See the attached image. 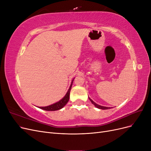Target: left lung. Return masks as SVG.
Wrapping results in <instances>:
<instances>
[{"mask_svg":"<svg viewBox=\"0 0 151 151\" xmlns=\"http://www.w3.org/2000/svg\"><path fill=\"white\" fill-rule=\"evenodd\" d=\"M89 100L91 101V102L92 103V104H93L96 107L98 108H99V109H110V108H111V107H106V106H101V105H99V104H98L96 103L95 102H94V101H93V100L91 99V98H89Z\"/></svg>","mask_w":151,"mask_h":151,"instance_id":"1","label":"left lung"}]
</instances>
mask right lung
I'll use <instances>...</instances> for the list:
<instances>
[{"label":"right lung","instance_id":"obj_1","mask_svg":"<svg viewBox=\"0 0 151 151\" xmlns=\"http://www.w3.org/2000/svg\"><path fill=\"white\" fill-rule=\"evenodd\" d=\"M74 79L72 80L70 88H69V89H68L65 96L61 100H60L59 101H58L55 103H54L53 104L49 105V106H43V107H39V108L40 109H44V110H46V111H56V110H58V109H60L61 108H62L68 103V100H69L70 91V89H71V88H72V83H73V81H74Z\"/></svg>","mask_w":151,"mask_h":151}]
</instances>
